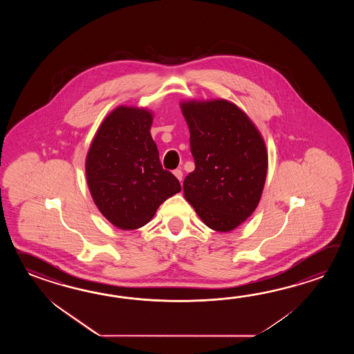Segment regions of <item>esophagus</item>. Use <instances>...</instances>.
<instances>
[{
    "label": "esophagus",
    "instance_id": "34e87169",
    "mask_svg": "<svg viewBox=\"0 0 354 354\" xmlns=\"http://www.w3.org/2000/svg\"><path fill=\"white\" fill-rule=\"evenodd\" d=\"M174 174L178 178V180H182V177H183V172H182V169H174Z\"/></svg>",
    "mask_w": 354,
    "mask_h": 354
}]
</instances>
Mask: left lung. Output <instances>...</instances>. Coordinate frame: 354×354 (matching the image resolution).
<instances>
[{
  "label": "left lung",
  "mask_w": 354,
  "mask_h": 354,
  "mask_svg": "<svg viewBox=\"0 0 354 354\" xmlns=\"http://www.w3.org/2000/svg\"><path fill=\"white\" fill-rule=\"evenodd\" d=\"M195 171L183 192L197 215L216 232H230L249 218L267 176L263 139L248 116L225 100L182 102Z\"/></svg>",
  "instance_id": "left-lung-1"
}]
</instances>
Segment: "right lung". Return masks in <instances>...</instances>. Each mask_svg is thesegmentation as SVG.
Masks as SVG:
<instances>
[{"label":"right lung","mask_w":354,"mask_h":354,"mask_svg":"<svg viewBox=\"0 0 354 354\" xmlns=\"http://www.w3.org/2000/svg\"><path fill=\"white\" fill-rule=\"evenodd\" d=\"M151 113L121 106L106 118L86 160L98 210L124 230L145 225L159 205L180 192V180L163 169L151 139Z\"/></svg>","instance_id":"add662e5"}]
</instances>
